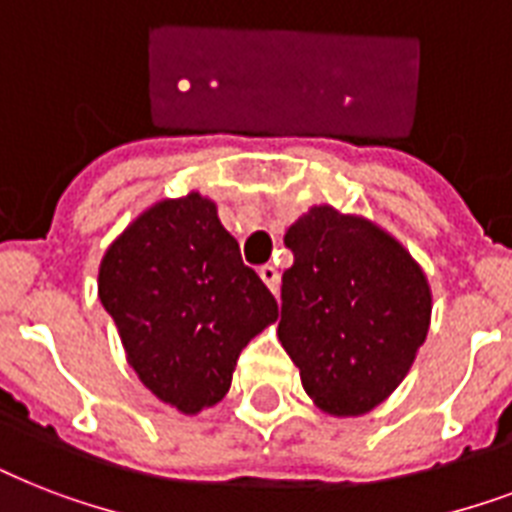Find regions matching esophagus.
<instances>
[{
	"label": "esophagus",
	"instance_id": "34e87169",
	"mask_svg": "<svg viewBox=\"0 0 512 512\" xmlns=\"http://www.w3.org/2000/svg\"><path fill=\"white\" fill-rule=\"evenodd\" d=\"M260 279H263V284L268 289H271L273 295H276V292H279V271H276V268H273V265H263V268H260Z\"/></svg>",
	"mask_w": 512,
	"mask_h": 512
}]
</instances>
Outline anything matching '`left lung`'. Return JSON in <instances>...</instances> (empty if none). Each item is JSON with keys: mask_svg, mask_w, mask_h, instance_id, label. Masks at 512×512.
Masks as SVG:
<instances>
[{"mask_svg": "<svg viewBox=\"0 0 512 512\" xmlns=\"http://www.w3.org/2000/svg\"><path fill=\"white\" fill-rule=\"evenodd\" d=\"M279 342L324 414L361 417L404 382L428 337L420 263L364 215L316 204L284 233Z\"/></svg>", "mask_w": 512, "mask_h": 512, "instance_id": "8db88e82", "label": "left lung"}]
</instances>
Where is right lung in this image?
<instances>
[{
    "label": "right lung",
    "mask_w": 512,
    "mask_h": 512,
    "mask_svg": "<svg viewBox=\"0 0 512 512\" xmlns=\"http://www.w3.org/2000/svg\"><path fill=\"white\" fill-rule=\"evenodd\" d=\"M98 295L138 380L180 414L220 404L241 348L279 319L217 204L199 191L159 199L111 241Z\"/></svg>",
    "instance_id": "right-lung-1"
}]
</instances>
